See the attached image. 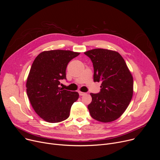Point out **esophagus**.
Listing matches in <instances>:
<instances>
[{
    "label": "esophagus",
    "instance_id": "esophagus-1",
    "mask_svg": "<svg viewBox=\"0 0 160 160\" xmlns=\"http://www.w3.org/2000/svg\"><path fill=\"white\" fill-rule=\"evenodd\" d=\"M79 95L80 96H83V95H86V93H84V92H82V91H79Z\"/></svg>",
    "mask_w": 160,
    "mask_h": 160
}]
</instances>
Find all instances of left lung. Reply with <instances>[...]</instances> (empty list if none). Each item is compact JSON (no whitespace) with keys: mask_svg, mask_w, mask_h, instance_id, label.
Here are the masks:
<instances>
[{"mask_svg":"<svg viewBox=\"0 0 160 160\" xmlns=\"http://www.w3.org/2000/svg\"><path fill=\"white\" fill-rule=\"evenodd\" d=\"M93 62L94 82H101L99 93H90L88 108L92 118L115 121L128 108L133 93V77L121 55L115 50L95 48L84 52Z\"/></svg>","mask_w":160,"mask_h":160,"instance_id":"1","label":"left lung"}]
</instances>
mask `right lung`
I'll return each instance as SVG.
<instances>
[{"label": "right lung", "mask_w": 160, "mask_h": 160, "mask_svg": "<svg viewBox=\"0 0 160 160\" xmlns=\"http://www.w3.org/2000/svg\"><path fill=\"white\" fill-rule=\"evenodd\" d=\"M80 54L71 50H46L33 61L27 81V93L36 113L44 121L60 122L70 115L72 104L79 94L59 87L66 79L67 64Z\"/></svg>", "instance_id": "right-lung-1"}]
</instances>
